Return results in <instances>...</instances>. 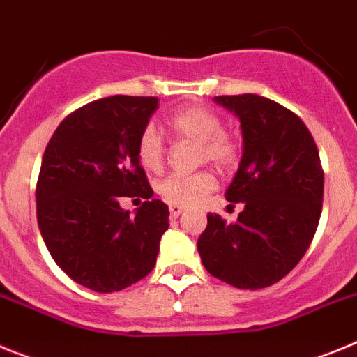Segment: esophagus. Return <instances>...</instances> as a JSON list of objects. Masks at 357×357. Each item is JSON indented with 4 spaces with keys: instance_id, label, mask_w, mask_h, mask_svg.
Masks as SVG:
<instances>
[{
    "instance_id": "obj_1",
    "label": "esophagus",
    "mask_w": 357,
    "mask_h": 357,
    "mask_svg": "<svg viewBox=\"0 0 357 357\" xmlns=\"http://www.w3.org/2000/svg\"><path fill=\"white\" fill-rule=\"evenodd\" d=\"M182 213H184V207L169 206V216H172V218H178Z\"/></svg>"
}]
</instances>
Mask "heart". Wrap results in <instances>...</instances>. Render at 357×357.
I'll return each mask as SVG.
<instances>
[{"label":"heart","instance_id":"b5f03b06","mask_svg":"<svg viewBox=\"0 0 357 357\" xmlns=\"http://www.w3.org/2000/svg\"><path fill=\"white\" fill-rule=\"evenodd\" d=\"M168 128L178 139L197 143L200 148V160L227 168L238 157V144L223 132L222 118L202 107H185L169 116ZM137 157L143 168L157 172L164 162V143L159 132L146 127L137 141ZM216 188V178L209 172L191 175H169L159 185L160 197L173 206H193L207 197Z\"/></svg>","mask_w":357,"mask_h":357}]
</instances>
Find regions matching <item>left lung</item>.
<instances>
[{
  "instance_id": "1",
  "label": "left lung",
  "mask_w": 357,
  "mask_h": 357,
  "mask_svg": "<svg viewBox=\"0 0 357 357\" xmlns=\"http://www.w3.org/2000/svg\"><path fill=\"white\" fill-rule=\"evenodd\" d=\"M214 102L241 123V162L225 198L245 207L234 223L207 214L198 254L227 284L266 288L298 264L317 232L324 200L318 148L304 121L268 98L238 94Z\"/></svg>"
}]
</instances>
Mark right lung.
I'll return each instance as SVG.
<instances>
[{
  "mask_svg": "<svg viewBox=\"0 0 357 357\" xmlns=\"http://www.w3.org/2000/svg\"><path fill=\"white\" fill-rule=\"evenodd\" d=\"M159 98H102L71 112L44 150L37 223L55 263L75 282L119 291L153 270L169 227L168 206L153 200L137 141ZM121 196L144 197L132 218Z\"/></svg>",
  "mask_w": 357,
  "mask_h": 357,
  "instance_id": "obj_1",
  "label": "right lung"
}]
</instances>
